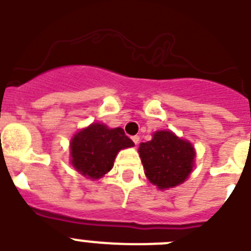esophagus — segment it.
<instances>
[{
	"label": "esophagus",
	"mask_w": 251,
	"mask_h": 251,
	"mask_svg": "<svg viewBox=\"0 0 251 251\" xmlns=\"http://www.w3.org/2000/svg\"><path fill=\"white\" fill-rule=\"evenodd\" d=\"M132 141L133 142H134V145H138V143H139V137L138 136H133L132 137Z\"/></svg>",
	"instance_id": "34e87169"
}]
</instances>
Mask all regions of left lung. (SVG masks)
I'll return each instance as SVG.
<instances>
[{
	"label": "left lung",
	"mask_w": 251,
	"mask_h": 251,
	"mask_svg": "<svg viewBox=\"0 0 251 251\" xmlns=\"http://www.w3.org/2000/svg\"><path fill=\"white\" fill-rule=\"evenodd\" d=\"M145 174L159 188L175 187L185 182L195 163L194 146L171 130H158L152 139L138 148Z\"/></svg>",
	"instance_id": "left-lung-1"
}]
</instances>
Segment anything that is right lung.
<instances>
[{"instance_id": "add662e5", "label": "right lung", "mask_w": 251, "mask_h": 251, "mask_svg": "<svg viewBox=\"0 0 251 251\" xmlns=\"http://www.w3.org/2000/svg\"><path fill=\"white\" fill-rule=\"evenodd\" d=\"M134 143L122 128H108L93 123L73 137L70 142L73 167L83 176L98 179L113 168L118 152Z\"/></svg>"}]
</instances>
